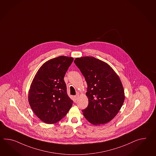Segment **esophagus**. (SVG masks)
Segmentation results:
<instances>
[{
  "instance_id": "34e87169",
  "label": "esophagus",
  "mask_w": 156,
  "mask_h": 156,
  "mask_svg": "<svg viewBox=\"0 0 156 156\" xmlns=\"http://www.w3.org/2000/svg\"><path fill=\"white\" fill-rule=\"evenodd\" d=\"M74 100L76 101V100H77L79 98V95L77 94V95H76V96H74Z\"/></svg>"
}]
</instances>
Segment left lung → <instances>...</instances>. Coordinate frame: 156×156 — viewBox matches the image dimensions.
Here are the masks:
<instances>
[{
  "mask_svg": "<svg viewBox=\"0 0 156 156\" xmlns=\"http://www.w3.org/2000/svg\"><path fill=\"white\" fill-rule=\"evenodd\" d=\"M74 62L87 84L84 117L94 125L109 122L118 114L125 98L118 74L109 65L94 57L76 58Z\"/></svg>",
  "mask_w": 156,
  "mask_h": 156,
  "instance_id": "1",
  "label": "left lung"
}]
</instances>
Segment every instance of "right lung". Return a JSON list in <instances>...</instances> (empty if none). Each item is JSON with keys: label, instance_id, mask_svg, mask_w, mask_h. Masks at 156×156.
Masks as SVG:
<instances>
[{"label": "right lung", "instance_id": "right-lung-1", "mask_svg": "<svg viewBox=\"0 0 156 156\" xmlns=\"http://www.w3.org/2000/svg\"><path fill=\"white\" fill-rule=\"evenodd\" d=\"M73 61V57L61 56L46 61L31 83L29 103L35 114L46 123L60 121L72 106L64 78Z\"/></svg>", "mask_w": 156, "mask_h": 156}]
</instances>
